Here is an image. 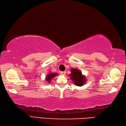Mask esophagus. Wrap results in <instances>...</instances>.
<instances>
[{
    "label": "esophagus",
    "instance_id": "obj_1",
    "mask_svg": "<svg viewBox=\"0 0 126 126\" xmlns=\"http://www.w3.org/2000/svg\"><path fill=\"white\" fill-rule=\"evenodd\" d=\"M65 71H62V73H61V74L62 75H64L65 74Z\"/></svg>",
    "mask_w": 126,
    "mask_h": 126
}]
</instances>
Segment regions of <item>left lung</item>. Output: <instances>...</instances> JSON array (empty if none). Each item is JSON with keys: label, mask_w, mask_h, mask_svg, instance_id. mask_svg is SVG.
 Returning a JSON list of instances; mask_svg holds the SVG:
<instances>
[{"label": "left lung", "mask_w": 126, "mask_h": 126, "mask_svg": "<svg viewBox=\"0 0 126 126\" xmlns=\"http://www.w3.org/2000/svg\"><path fill=\"white\" fill-rule=\"evenodd\" d=\"M70 71L71 74L69 75L76 86H81L85 84L86 78L85 75L82 74L80 70L77 69H71Z\"/></svg>", "instance_id": "1"}]
</instances>
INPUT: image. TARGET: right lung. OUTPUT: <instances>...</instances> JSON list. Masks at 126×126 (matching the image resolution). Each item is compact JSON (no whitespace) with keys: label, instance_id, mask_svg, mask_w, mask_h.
Wrapping results in <instances>:
<instances>
[{"label":"right lung","instance_id":"1","mask_svg":"<svg viewBox=\"0 0 126 126\" xmlns=\"http://www.w3.org/2000/svg\"><path fill=\"white\" fill-rule=\"evenodd\" d=\"M57 75H58L57 73H49L46 76V81H47L48 82H50L51 81V80L54 77H56V76Z\"/></svg>","mask_w":126,"mask_h":126}]
</instances>
